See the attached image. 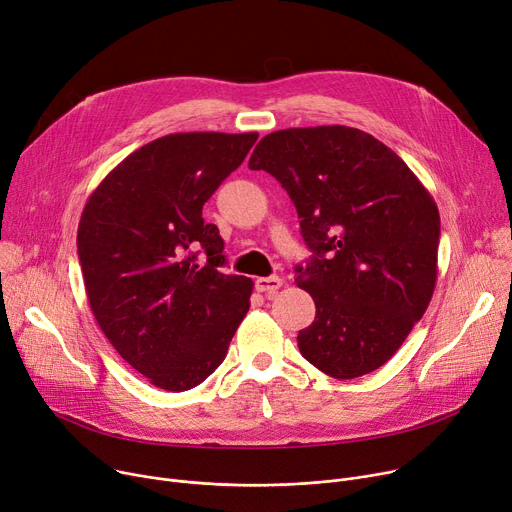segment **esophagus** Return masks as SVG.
<instances>
[{"mask_svg": "<svg viewBox=\"0 0 512 512\" xmlns=\"http://www.w3.org/2000/svg\"><path fill=\"white\" fill-rule=\"evenodd\" d=\"M283 287V279L281 277H260L256 279V291L264 293V295H274Z\"/></svg>", "mask_w": 512, "mask_h": 512, "instance_id": "esophagus-1", "label": "esophagus"}]
</instances>
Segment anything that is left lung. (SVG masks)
<instances>
[{
    "mask_svg": "<svg viewBox=\"0 0 512 512\" xmlns=\"http://www.w3.org/2000/svg\"><path fill=\"white\" fill-rule=\"evenodd\" d=\"M248 168L281 182L313 252L295 268L316 301L297 336L303 359L334 379L385 365L435 291L441 217L430 192L398 153L342 125L270 133Z\"/></svg>",
    "mask_w": 512,
    "mask_h": 512,
    "instance_id": "8db88e82",
    "label": "left lung"
}]
</instances>
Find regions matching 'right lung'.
Segmentation results:
<instances>
[{
  "instance_id": "right-lung-1",
  "label": "right lung",
  "mask_w": 512,
  "mask_h": 512,
  "mask_svg": "<svg viewBox=\"0 0 512 512\" xmlns=\"http://www.w3.org/2000/svg\"><path fill=\"white\" fill-rule=\"evenodd\" d=\"M258 133H174L116 166L80 227L84 285L114 350L155 387L186 391L225 359L250 309L252 279L221 266L223 240L203 205L244 162ZM203 249L205 265L195 262Z\"/></svg>"
}]
</instances>
